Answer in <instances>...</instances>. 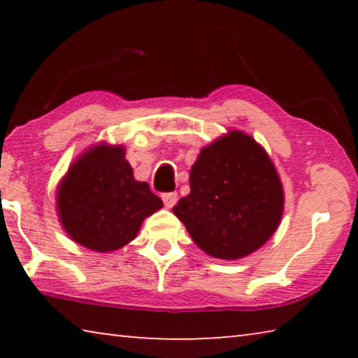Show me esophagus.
Instances as JSON below:
<instances>
[{"label": "esophagus", "mask_w": 358, "mask_h": 358, "mask_svg": "<svg viewBox=\"0 0 358 358\" xmlns=\"http://www.w3.org/2000/svg\"><path fill=\"white\" fill-rule=\"evenodd\" d=\"M162 201H164V205L167 208H172L175 203L178 201V194L177 192H166L162 194Z\"/></svg>", "instance_id": "34e87169"}]
</instances>
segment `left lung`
Returning <instances> with one entry per match:
<instances>
[{
	"instance_id": "obj_1",
	"label": "left lung",
	"mask_w": 358,
	"mask_h": 358,
	"mask_svg": "<svg viewBox=\"0 0 358 358\" xmlns=\"http://www.w3.org/2000/svg\"><path fill=\"white\" fill-rule=\"evenodd\" d=\"M191 192L173 215L208 256L235 260L259 250L280 226L284 191L273 162L251 136L230 131L201 150Z\"/></svg>"
}]
</instances>
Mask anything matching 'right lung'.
<instances>
[{
  "label": "right lung",
  "instance_id": "obj_1",
  "mask_svg": "<svg viewBox=\"0 0 358 358\" xmlns=\"http://www.w3.org/2000/svg\"><path fill=\"white\" fill-rule=\"evenodd\" d=\"M121 145L85 151L57 189L63 229L76 243L96 252L120 250L136 238L143 220L162 207L148 183L137 181Z\"/></svg>",
  "mask_w": 358,
  "mask_h": 358
}]
</instances>
